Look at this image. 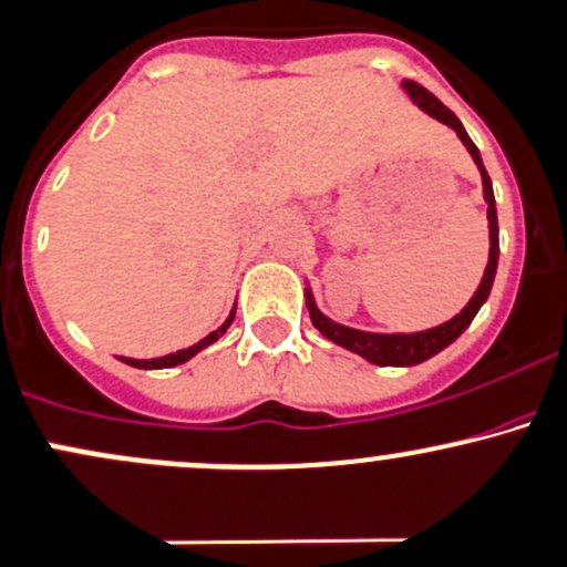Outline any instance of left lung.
<instances>
[{
  "label": "left lung",
  "mask_w": 567,
  "mask_h": 567,
  "mask_svg": "<svg viewBox=\"0 0 567 567\" xmlns=\"http://www.w3.org/2000/svg\"><path fill=\"white\" fill-rule=\"evenodd\" d=\"M401 89L406 91V96L412 99V102L422 112H427V115L435 117V121H441V123H446L450 128H455V134L465 145V151H468L471 158H474L476 169H478V174H482L484 202H487L489 258H487V269H484V277H482V282H478L476 293L471 296V301L465 303L463 309H460V315L452 317V320L441 322V326L427 328V331H414V333H374V331H358V328L341 326V322H336L328 315L320 312V307H317V301L312 296V288H309V282H307V288H303V298H307L309 317H312V326L317 328V331L326 336L328 341H333V344H339V347H344V350L360 354V358L369 360V363H374V365H416V363H422V360L439 354L441 350H446V347H450L452 341H455L457 336L471 326V320H474L478 309H482L484 301L489 298V290H493L495 271H497V255H501V245H497V209H495L493 179H489L487 169H484L482 153H478V147L471 142L468 132H465V126L460 123V117L455 115V112H452L450 107H444V104H441L431 91L422 89V85L414 83V80H403Z\"/></svg>",
  "instance_id": "8db88e82"
}]
</instances>
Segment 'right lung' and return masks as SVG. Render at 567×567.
<instances>
[{
    "label": "right lung",
    "mask_w": 567,
    "mask_h": 567,
    "mask_svg": "<svg viewBox=\"0 0 567 567\" xmlns=\"http://www.w3.org/2000/svg\"><path fill=\"white\" fill-rule=\"evenodd\" d=\"M234 317H236V303H234L231 315L226 317V322H223V326L217 328V331H213L209 336H204V339L198 341V344L185 347V350H177V352H172V354H164V358H151V360H134V358H121V360H123V363H126V365H134V369H147V371H151V369H172V365L188 363L193 354H198L202 350H207L209 344H215V341L220 339V336L226 333L228 328H231Z\"/></svg>",
    "instance_id": "obj_1"
}]
</instances>
